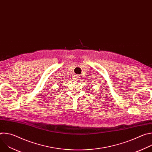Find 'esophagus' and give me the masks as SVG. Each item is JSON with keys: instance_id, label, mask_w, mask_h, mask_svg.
<instances>
[{"instance_id": "34e87169", "label": "esophagus", "mask_w": 152, "mask_h": 152, "mask_svg": "<svg viewBox=\"0 0 152 152\" xmlns=\"http://www.w3.org/2000/svg\"><path fill=\"white\" fill-rule=\"evenodd\" d=\"M75 80H79V76L77 75H75Z\"/></svg>"}]
</instances>
